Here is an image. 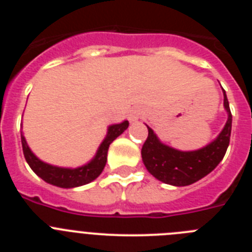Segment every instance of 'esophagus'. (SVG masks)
I'll return each instance as SVG.
<instances>
[{"label": "esophagus", "instance_id": "obj_1", "mask_svg": "<svg viewBox=\"0 0 252 252\" xmlns=\"http://www.w3.org/2000/svg\"><path fill=\"white\" fill-rule=\"evenodd\" d=\"M142 115V110H140L139 107H133V108H131L130 111V115H128V120H130V122H137L140 120V117H141Z\"/></svg>", "mask_w": 252, "mask_h": 252}]
</instances>
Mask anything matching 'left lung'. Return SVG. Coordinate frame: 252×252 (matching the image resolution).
Instances as JSON below:
<instances>
[{
    "label": "left lung",
    "mask_w": 252,
    "mask_h": 252,
    "mask_svg": "<svg viewBox=\"0 0 252 252\" xmlns=\"http://www.w3.org/2000/svg\"><path fill=\"white\" fill-rule=\"evenodd\" d=\"M223 91V106L227 119L223 130L212 142L194 151H180L162 144L148 126L149 135L141 149L144 165L153 177L165 184L186 187L209 174L221 162L226 154L231 137L232 115Z\"/></svg>",
    "instance_id": "obj_1"
}]
</instances>
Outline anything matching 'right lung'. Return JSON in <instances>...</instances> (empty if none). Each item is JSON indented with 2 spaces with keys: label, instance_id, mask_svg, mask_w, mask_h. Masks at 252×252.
<instances>
[{
  "label": "right lung",
  "instance_id": "add662e5",
  "mask_svg": "<svg viewBox=\"0 0 252 252\" xmlns=\"http://www.w3.org/2000/svg\"><path fill=\"white\" fill-rule=\"evenodd\" d=\"M127 127L128 121L111 125L108 130H107L106 137H104L98 150L95 153L94 158L90 162H87L86 165L79 166V168H60V166L50 165L48 162L41 161L30 150L25 136L21 133L22 151H24V157H25L26 161L30 165V168L32 169V171L37 177L45 180L46 183L53 184L55 187H60V188H75V187H81L84 186V184L91 183L92 180H94L101 174L107 162V151H108L111 142L117 139Z\"/></svg>",
  "mask_w": 252,
  "mask_h": 252
}]
</instances>
